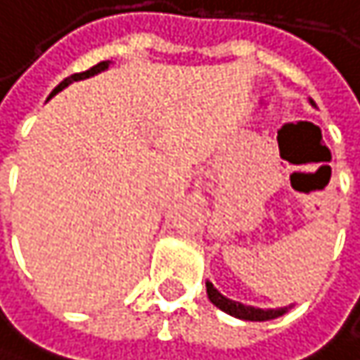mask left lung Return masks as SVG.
<instances>
[{
  "instance_id": "obj_1",
  "label": "left lung",
  "mask_w": 360,
  "mask_h": 360,
  "mask_svg": "<svg viewBox=\"0 0 360 360\" xmlns=\"http://www.w3.org/2000/svg\"><path fill=\"white\" fill-rule=\"evenodd\" d=\"M314 105V101H310ZM207 295L209 300L224 312L236 316V319H243V321H270V319H276V316H283L289 308H276V310H264V308H253V306H245L240 302H234V300H228L226 295H221L213 283L207 281Z\"/></svg>"
}]
</instances>
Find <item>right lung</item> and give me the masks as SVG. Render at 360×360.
<instances>
[{"mask_svg":"<svg viewBox=\"0 0 360 360\" xmlns=\"http://www.w3.org/2000/svg\"><path fill=\"white\" fill-rule=\"evenodd\" d=\"M109 65H111L109 60H103V63H98V65H94V67H90L88 71H82V73H73V75H69V77H65V79H63V82H60V84H58V86H56V88L52 90V94H50V96H54L56 92H60L63 88H67V86H69L71 82H79V79H86V77H92V75H96V73H101V71H105V69H107Z\"/></svg>","mask_w":360,"mask_h":360,"instance_id":"add662e5","label":"right lung"}]
</instances>
